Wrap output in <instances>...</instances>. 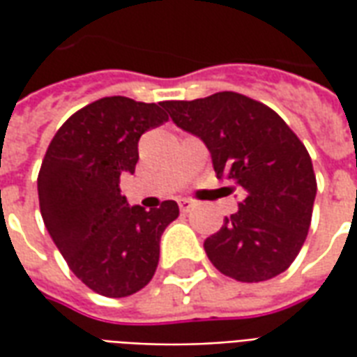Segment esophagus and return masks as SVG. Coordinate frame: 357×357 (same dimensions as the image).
I'll return each mask as SVG.
<instances>
[{"mask_svg": "<svg viewBox=\"0 0 357 357\" xmlns=\"http://www.w3.org/2000/svg\"><path fill=\"white\" fill-rule=\"evenodd\" d=\"M195 208V202L189 199H179V210L181 212H191Z\"/></svg>", "mask_w": 357, "mask_h": 357, "instance_id": "1", "label": "esophagus"}]
</instances>
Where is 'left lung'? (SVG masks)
I'll use <instances>...</instances> for the list:
<instances>
[{
  "label": "left lung",
  "instance_id": "left-lung-1",
  "mask_svg": "<svg viewBox=\"0 0 357 357\" xmlns=\"http://www.w3.org/2000/svg\"><path fill=\"white\" fill-rule=\"evenodd\" d=\"M164 109L206 145L218 178L243 193L239 210L204 241L210 262L243 283L283 273L306 241L317 191L302 141L275 110L233 91Z\"/></svg>",
  "mask_w": 357,
  "mask_h": 357
}]
</instances>
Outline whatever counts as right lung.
I'll list each match as a JSON object with an SVG mask.
<instances>
[{
  "label": "right lung",
  "instance_id": "1",
  "mask_svg": "<svg viewBox=\"0 0 357 357\" xmlns=\"http://www.w3.org/2000/svg\"><path fill=\"white\" fill-rule=\"evenodd\" d=\"M166 120L164 102L102 97L74 112L43 156V224L74 275L97 294L141 291L155 275L164 229L179 216L176 201L145 210L120 193V178L139 160V137Z\"/></svg>",
  "mask_w": 357,
  "mask_h": 357
}]
</instances>
